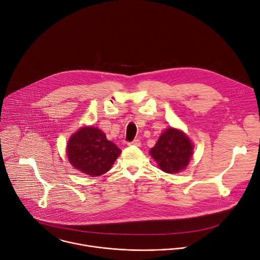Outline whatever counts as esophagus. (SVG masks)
Masks as SVG:
<instances>
[{
    "label": "esophagus",
    "instance_id": "obj_1",
    "mask_svg": "<svg viewBox=\"0 0 260 260\" xmlns=\"http://www.w3.org/2000/svg\"><path fill=\"white\" fill-rule=\"evenodd\" d=\"M128 145H129V146H136V147H140L141 142H140V140H139V139H134L133 141L128 142Z\"/></svg>",
    "mask_w": 260,
    "mask_h": 260
}]
</instances>
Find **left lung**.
Wrapping results in <instances>:
<instances>
[{
    "instance_id": "1",
    "label": "left lung",
    "mask_w": 260,
    "mask_h": 260,
    "mask_svg": "<svg viewBox=\"0 0 260 260\" xmlns=\"http://www.w3.org/2000/svg\"><path fill=\"white\" fill-rule=\"evenodd\" d=\"M150 153L163 171L177 174L189 164L193 146L183 132L169 128L161 134Z\"/></svg>"
}]
</instances>
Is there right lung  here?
<instances>
[{
  "instance_id": "add662e5",
  "label": "right lung",
  "mask_w": 260,
  "mask_h": 260,
  "mask_svg": "<svg viewBox=\"0 0 260 260\" xmlns=\"http://www.w3.org/2000/svg\"><path fill=\"white\" fill-rule=\"evenodd\" d=\"M67 154L76 169L91 177H98L111 168L121 150L107 140L101 130L82 127L70 138Z\"/></svg>"
}]
</instances>
